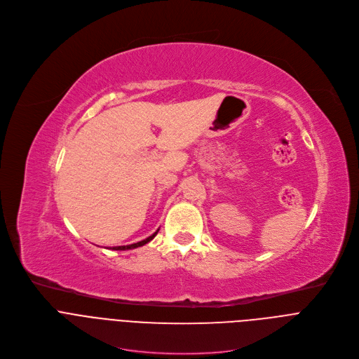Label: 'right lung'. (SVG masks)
Masks as SVG:
<instances>
[{
  "label": "right lung",
  "mask_w": 359,
  "mask_h": 359,
  "mask_svg": "<svg viewBox=\"0 0 359 359\" xmlns=\"http://www.w3.org/2000/svg\"><path fill=\"white\" fill-rule=\"evenodd\" d=\"M158 234V231L155 233V234H151L150 237H147V238H144V240H142V241H139V243H135V244H130V245H119V247H115V248H112V250H130V248H136V247H140V245H144L146 243H149L153 237H155Z\"/></svg>",
  "instance_id": "obj_1"
}]
</instances>
